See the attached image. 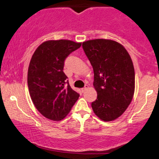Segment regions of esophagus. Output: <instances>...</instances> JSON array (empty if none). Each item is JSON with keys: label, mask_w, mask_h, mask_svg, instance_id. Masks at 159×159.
<instances>
[{"label": "esophagus", "mask_w": 159, "mask_h": 159, "mask_svg": "<svg viewBox=\"0 0 159 159\" xmlns=\"http://www.w3.org/2000/svg\"><path fill=\"white\" fill-rule=\"evenodd\" d=\"M89 89V86H88V85H85V87H84V88H82V89H81V91L84 93V92H85V91L87 90V89Z\"/></svg>", "instance_id": "obj_1"}]
</instances>
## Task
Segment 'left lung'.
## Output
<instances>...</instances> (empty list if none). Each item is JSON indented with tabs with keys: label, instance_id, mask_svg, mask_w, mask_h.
<instances>
[{
	"label": "left lung",
	"instance_id": "obj_1",
	"mask_svg": "<svg viewBox=\"0 0 159 159\" xmlns=\"http://www.w3.org/2000/svg\"><path fill=\"white\" fill-rule=\"evenodd\" d=\"M84 50L94 72L97 99L93 112L104 121H114L125 112L135 92V70L127 49L110 39L83 42Z\"/></svg>",
	"mask_w": 159,
	"mask_h": 159
}]
</instances>
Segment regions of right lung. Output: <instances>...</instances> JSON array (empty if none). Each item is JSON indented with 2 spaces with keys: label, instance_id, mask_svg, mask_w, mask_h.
<instances>
[{
  "label": "right lung",
  "instance_id": "right-lung-1",
  "mask_svg": "<svg viewBox=\"0 0 159 159\" xmlns=\"http://www.w3.org/2000/svg\"><path fill=\"white\" fill-rule=\"evenodd\" d=\"M81 43L70 40H49L32 55L28 68L30 97L42 116L58 121L67 116L79 94L73 90L64 74V61Z\"/></svg>",
  "mask_w": 159,
  "mask_h": 159
}]
</instances>
